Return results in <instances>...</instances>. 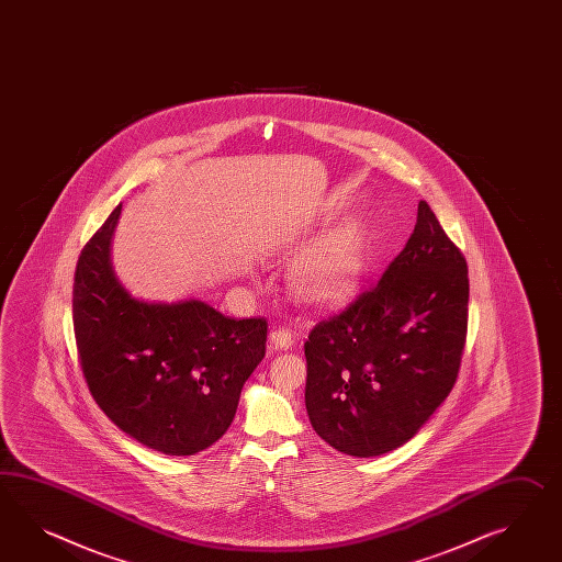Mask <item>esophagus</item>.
<instances>
[{
    "instance_id": "34e87169",
    "label": "esophagus",
    "mask_w": 562,
    "mask_h": 562,
    "mask_svg": "<svg viewBox=\"0 0 562 562\" xmlns=\"http://www.w3.org/2000/svg\"><path fill=\"white\" fill-rule=\"evenodd\" d=\"M294 345V335L286 329L272 330L270 333V349L272 351H288Z\"/></svg>"
}]
</instances>
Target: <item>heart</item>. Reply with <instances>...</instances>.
Instances as JSON below:
<instances>
[{"label":"heart","instance_id":"obj_1","mask_svg":"<svg viewBox=\"0 0 562 562\" xmlns=\"http://www.w3.org/2000/svg\"><path fill=\"white\" fill-rule=\"evenodd\" d=\"M368 249L363 233L347 225L329 233L294 263L290 286L311 306H339L356 294L366 272Z\"/></svg>","mask_w":562,"mask_h":562}]
</instances>
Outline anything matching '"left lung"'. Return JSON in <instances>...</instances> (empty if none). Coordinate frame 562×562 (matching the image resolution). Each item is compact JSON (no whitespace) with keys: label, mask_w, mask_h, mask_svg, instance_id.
Returning <instances> with one entry per match:
<instances>
[{"label":"left lung","mask_w":562,"mask_h":562,"mask_svg":"<svg viewBox=\"0 0 562 562\" xmlns=\"http://www.w3.org/2000/svg\"><path fill=\"white\" fill-rule=\"evenodd\" d=\"M469 278L426 201L380 282L304 342L316 435L351 457L408 442L451 394L465 349Z\"/></svg>","instance_id":"8db88e82"}]
</instances>
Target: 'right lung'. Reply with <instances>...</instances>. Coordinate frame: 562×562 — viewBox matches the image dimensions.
<instances>
[{
    "instance_id": "obj_1",
    "label": "right lung",
    "mask_w": 562,
    "mask_h": 562,
    "mask_svg": "<svg viewBox=\"0 0 562 562\" xmlns=\"http://www.w3.org/2000/svg\"><path fill=\"white\" fill-rule=\"evenodd\" d=\"M122 205L82 247L72 325L91 396L113 425L154 451H205L233 423L266 356V318L235 321L199 299L139 301L111 266Z\"/></svg>"
}]
</instances>
